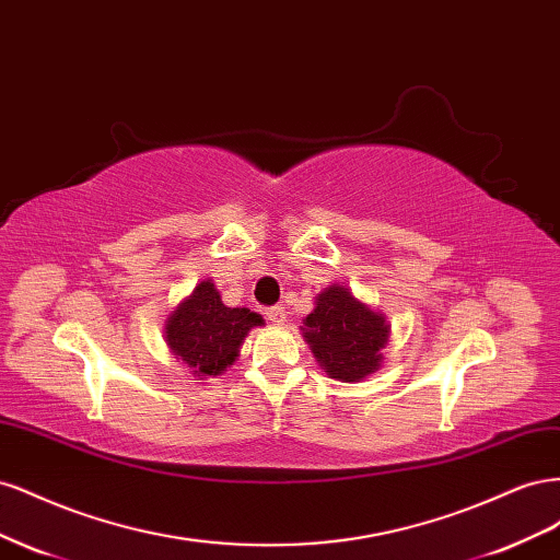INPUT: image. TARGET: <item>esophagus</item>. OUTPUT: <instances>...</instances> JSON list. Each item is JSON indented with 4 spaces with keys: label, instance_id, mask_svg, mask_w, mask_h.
Segmentation results:
<instances>
[{
    "label": "esophagus",
    "instance_id": "34e87169",
    "mask_svg": "<svg viewBox=\"0 0 560 560\" xmlns=\"http://www.w3.org/2000/svg\"><path fill=\"white\" fill-rule=\"evenodd\" d=\"M266 317H268L270 322H273V325H282L287 315H284V308H282V306H273V308L266 311Z\"/></svg>",
    "mask_w": 560,
    "mask_h": 560
}]
</instances>
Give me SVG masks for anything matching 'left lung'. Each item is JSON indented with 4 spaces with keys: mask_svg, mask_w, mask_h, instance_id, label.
Returning <instances> with one entry per match:
<instances>
[{
    "mask_svg": "<svg viewBox=\"0 0 560 560\" xmlns=\"http://www.w3.org/2000/svg\"><path fill=\"white\" fill-rule=\"evenodd\" d=\"M301 331L327 376L343 383L374 374L389 338L385 315L354 299L346 284H329L315 296V308Z\"/></svg>",
    "mask_w": 560,
    "mask_h": 560,
    "instance_id": "1",
    "label": "left lung"
}]
</instances>
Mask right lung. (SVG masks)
I'll return each instance as SVG.
<instances>
[{
  "label": "right lung",
  "mask_w": 560,
  "mask_h": 560,
  "mask_svg": "<svg viewBox=\"0 0 560 560\" xmlns=\"http://www.w3.org/2000/svg\"><path fill=\"white\" fill-rule=\"evenodd\" d=\"M261 325V315L224 306L214 282L202 280L167 317L165 341L175 358L202 381L226 371L238 358L249 329Z\"/></svg>",
  "instance_id": "right-lung-1"
}]
</instances>
